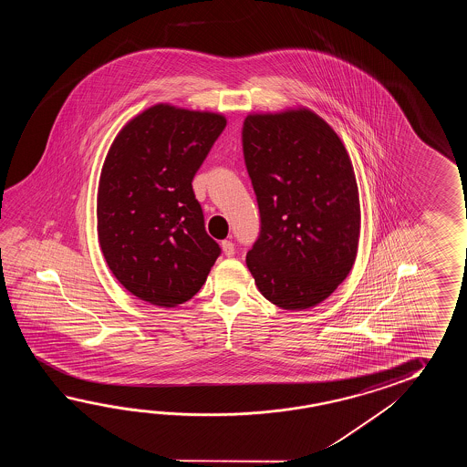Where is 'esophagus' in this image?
<instances>
[{
	"mask_svg": "<svg viewBox=\"0 0 467 467\" xmlns=\"http://www.w3.org/2000/svg\"><path fill=\"white\" fill-rule=\"evenodd\" d=\"M222 250H223V254H225L227 257H234L235 245L232 244V240H223V242H222Z\"/></svg>",
	"mask_w": 467,
	"mask_h": 467,
	"instance_id": "34e87169",
	"label": "esophagus"
}]
</instances>
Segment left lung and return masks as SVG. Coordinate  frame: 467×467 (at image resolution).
<instances>
[{"label": "left lung", "mask_w": 467, "mask_h": 467, "mask_svg": "<svg viewBox=\"0 0 467 467\" xmlns=\"http://www.w3.org/2000/svg\"><path fill=\"white\" fill-rule=\"evenodd\" d=\"M242 145L260 212L248 270L277 307H314L358 255L360 203L348 150L307 109L248 115Z\"/></svg>", "instance_id": "left-lung-1"}]
</instances>
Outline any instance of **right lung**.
I'll list each match as a JSON object with an SVG mask.
<instances>
[{"label":"right lung","instance_id":"1","mask_svg":"<svg viewBox=\"0 0 467 467\" xmlns=\"http://www.w3.org/2000/svg\"><path fill=\"white\" fill-rule=\"evenodd\" d=\"M227 125L223 115L150 107L113 140L99 175L97 230L111 274L159 307L187 302L220 255L192 180Z\"/></svg>","mask_w":467,"mask_h":467}]
</instances>
